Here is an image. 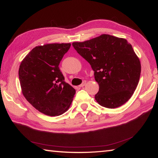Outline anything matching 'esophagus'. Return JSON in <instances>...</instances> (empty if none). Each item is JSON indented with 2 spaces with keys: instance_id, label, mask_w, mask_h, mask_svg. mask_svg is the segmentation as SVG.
<instances>
[{
  "instance_id": "1",
  "label": "esophagus",
  "mask_w": 158,
  "mask_h": 158,
  "mask_svg": "<svg viewBox=\"0 0 158 158\" xmlns=\"http://www.w3.org/2000/svg\"><path fill=\"white\" fill-rule=\"evenodd\" d=\"M85 84H86V81H84L82 82V84H81V85H79V87H83V86H84V85H85Z\"/></svg>"
}]
</instances>
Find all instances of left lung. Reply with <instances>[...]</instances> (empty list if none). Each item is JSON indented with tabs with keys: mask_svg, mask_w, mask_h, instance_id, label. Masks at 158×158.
<instances>
[{
	"mask_svg": "<svg viewBox=\"0 0 158 158\" xmlns=\"http://www.w3.org/2000/svg\"><path fill=\"white\" fill-rule=\"evenodd\" d=\"M73 46L94 71L99 105L114 109L130 100L139 81L141 63L126 40L103 34Z\"/></svg>",
	"mask_w": 158,
	"mask_h": 158,
	"instance_id": "8db88e82",
	"label": "left lung"
}]
</instances>
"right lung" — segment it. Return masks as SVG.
<instances>
[{
  "label": "right lung",
  "instance_id": "right-lung-1",
  "mask_svg": "<svg viewBox=\"0 0 158 158\" xmlns=\"http://www.w3.org/2000/svg\"><path fill=\"white\" fill-rule=\"evenodd\" d=\"M70 43L47 44L33 48L19 69L22 93L37 110L50 116L68 110L76 90L65 81L59 69Z\"/></svg>",
  "mask_w": 158,
  "mask_h": 158
}]
</instances>
